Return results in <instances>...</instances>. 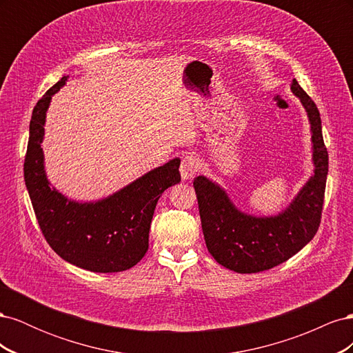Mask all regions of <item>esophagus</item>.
I'll use <instances>...</instances> for the list:
<instances>
[{"instance_id":"34e87169","label":"esophagus","mask_w":353,"mask_h":353,"mask_svg":"<svg viewBox=\"0 0 353 353\" xmlns=\"http://www.w3.org/2000/svg\"><path fill=\"white\" fill-rule=\"evenodd\" d=\"M199 168H200V163L196 159V156L187 154L183 157V160H181V166H179L181 176H183L184 179H191L197 174Z\"/></svg>"}]
</instances>
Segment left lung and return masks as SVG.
I'll return each instance as SVG.
<instances>
[{
  "label": "left lung",
  "mask_w": 353,
  "mask_h": 353,
  "mask_svg": "<svg viewBox=\"0 0 353 353\" xmlns=\"http://www.w3.org/2000/svg\"><path fill=\"white\" fill-rule=\"evenodd\" d=\"M292 91L301 99L311 121L315 174L279 216L254 218L239 212L225 191L205 176L194 179L203 236L218 263L241 274L271 270L285 262L314 239L323 216L328 152L316 104L293 79Z\"/></svg>",
  "instance_id": "1"
}]
</instances>
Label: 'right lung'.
<instances>
[{"instance_id":"right-lung-1","label":"right lung","mask_w":353,"mask_h":353,"mask_svg":"<svg viewBox=\"0 0 353 353\" xmlns=\"http://www.w3.org/2000/svg\"><path fill=\"white\" fill-rule=\"evenodd\" d=\"M63 77L42 95L32 112L23 174L42 236L61 259L92 272L132 268L148 249V231L157 200L181 181L179 159L156 168L97 203H77L50 188L41 141L46 112L66 82Z\"/></svg>"}]
</instances>
